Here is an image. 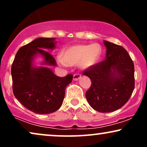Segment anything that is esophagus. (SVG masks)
I'll use <instances>...</instances> for the list:
<instances>
[{
    "mask_svg": "<svg viewBox=\"0 0 147 147\" xmlns=\"http://www.w3.org/2000/svg\"><path fill=\"white\" fill-rule=\"evenodd\" d=\"M81 78V75L79 73H76L73 75V80L74 81H78Z\"/></svg>",
    "mask_w": 147,
    "mask_h": 147,
    "instance_id": "34e87169",
    "label": "esophagus"
}]
</instances>
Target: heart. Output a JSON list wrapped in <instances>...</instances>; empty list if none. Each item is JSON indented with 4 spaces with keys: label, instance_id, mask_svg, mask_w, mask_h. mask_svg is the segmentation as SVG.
Returning <instances> with one entry per match:
<instances>
[{
    "label": "heart",
    "instance_id": "heart-1",
    "mask_svg": "<svg viewBox=\"0 0 147 147\" xmlns=\"http://www.w3.org/2000/svg\"><path fill=\"white\" fill-rule=\"evenodd\" d=\"M101 49L98 44L75 45L65 50L63 57H59L58 63L62 66L79 64L82 69H88L99 60Z\"/></svg>",
    "mask_w": 147,
    "mask_h": 147
}]
</instances>
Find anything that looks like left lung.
Segmentation results:
<instances>
[{
    "instance_id": "left-lung-1",
    "label": "left lung",
    "mask_w": 147,
    "mask_h": 147,
    "mask_svg": "<svg viewBox=\"0 0 147 147\" xmlns=\"http://www.w3.org/2000/svg\"><path fill=\"white\" fill-rule=\"evenodd\" d=\"M106 59L85 70L90 78V88L85 96L92 108L100 113H111L128 101L134 89V66L121 46L104 40Z\"/></svg>"
}]
</instances>
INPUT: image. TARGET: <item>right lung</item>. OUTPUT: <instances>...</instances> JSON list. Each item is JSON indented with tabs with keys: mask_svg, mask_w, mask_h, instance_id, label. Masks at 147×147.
Segmentation results:
<instances>
[{
	"mask_svg": "<svg viewBox=\"0 0 147 147\" xmlns=\"http://www.w3.org/2000/svg\"><path fill=\"white\" fill-rule=\"evenodd\" d=\"M55 38H36L17 52L11 67L13 92L27 109L37 114H49L60 109L65 90L72 82V75L57 77L43 65L55 66L54 57L46 49L55 48ZM38 55L44 58L42 66L34 65Z\"/></svg>",
	"mask_w": 147,
	"mask_h": 147,
	"instance_id": "obj_1",
	"label": "right lung"
}]
</instances>
